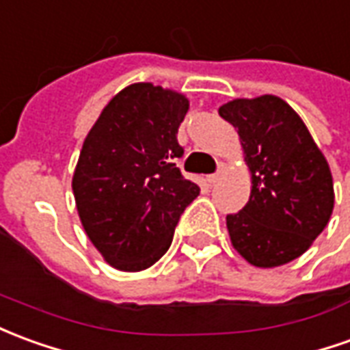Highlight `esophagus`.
Wrapping results in <instances>:
<instances>
[{
    "label": "esophagus",
    "instance_id": "obj_1",
    "mask_svg": "<svg viewBox=\"0 0 350 350\" xmlns=\"http://www.w3.org/2000/svg\"><path fill=\"white\" fill-rule=\"evenodd\" d=\"M226 165H219V167H217V170L216 172H214V174H210L208 176V182L210 183H216L217 180H219V178H221V176L226 174Z\"/></svg>",
    "mask_w": 350,
    "mask_h": 350
}]
</instances>
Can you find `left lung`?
Returning <instances> with one entry per match:
<instances>
[{
  "instance_id": "1",
  "label": "left lung",
  "mask_w": 350,
  "mask_h": 350,
  "mask_svg": "<svg viewBox=\"0 0 350 350\" xmlns=\"http://www.w3.org/2000/svg\"><path fill=\"white\" fill-rule=\"evenodd\" d=\"M219 116L237 129L252 176L246 206L227 216L231 244L256 267L284 265L328 226L336 199L328 161L278 96L231 100Z\"/></svg>"
}]
</instances>
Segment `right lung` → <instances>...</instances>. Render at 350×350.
<instances>
[{
  "mask_svg": "<svg viewBox=\"0 0 350 350\" xmlns=\"http://www.w3.org/2000/svg\"><path fill=\"white\" fill-rule=\"evenodd\" d=\"M182 92L134 83L107 102L83 142L72 189L83 229L119 271H144L172 244L199 185L176 167Z\"/></svg>",
  "mask_w": 350,
  "mask_h": 350,
  "instance_id": "1",
  "label": "right lung"
}]
</instances>
